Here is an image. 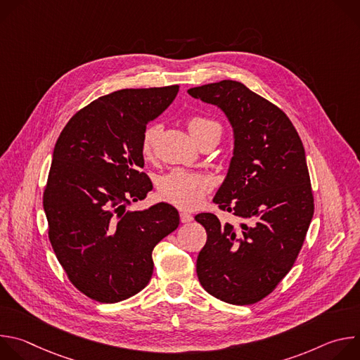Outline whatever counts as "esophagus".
I'll use <instances>...</instances> for the list:
<instances>
[{
  "label": "esophagus",
  "mask_w": 360,
  "mask_h": 360,
  "mask_svg": "<svg viewBox=\"0 0 360 360\" xmlns=\"http://www.w3.org/2000/svg\"><path fill=\"white\" fill-rule=\"evenodd\" d=\"M179 219H181V222H182V224H188V222H192L193 217H192L191 214H188V212L182 211V212L179 214Z\"/></svg>",
  "instance_id": "obj_1"
}]
</instances>
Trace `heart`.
Listing matches in <instances>:
<instances>
[{
	"label": "heart",
	"mask_w": 360,
	"mask_h": 360,
	"mask_svg": "<svg viewBox=\"0 0 360 360\" xmlns=\"http://www.w3.org/2000/svg\"><path fill=\"white\" fill-rule=\"evenodd\" d=\"M186 128L198 143L210 136L219 139L222 134L219 122L200 115L189 117L186 120ZM158 135V125H149L143 131L141 136V153L145 160H150L153 157ZM210 189L211 182L208 178L184 169H174L158 181V195L164 200L182 210H195L199 207Z\"/></svg>",
	"instance_id": "heart-1"
}]
</instances>
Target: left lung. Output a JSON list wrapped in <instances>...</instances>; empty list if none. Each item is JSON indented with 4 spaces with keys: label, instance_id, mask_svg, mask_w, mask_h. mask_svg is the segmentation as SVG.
<instances>
[{
    "label": "left lung",
    "instance_id": "1",
    "mask_svg": "<svg viewBox=\"0 0 360 360\" xmlns=\"http://www.w3.org/2000/svg\"><path fill=\"white\" fill-rule=\"evenodd\" d=\"M188 94L218 105L233 127V158L214 203L242 222L224 224L217 212L195 217L207 231L198 279L224 302L252 304L288 275L309 229L315 203L304 148L288 115L240 82Z\"/></svg>",
    "mask_w": 360,
    "mask_h": 360
}]
</instances>
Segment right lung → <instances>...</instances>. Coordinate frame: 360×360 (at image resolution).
<instances>
[{
    "mask_svg": "<svg viewBox=\"0 0 360 360\" xmlns=\"http://www.w3.org/2000/svg\"><path fill=\"white\" fill-rule=\"evenodd\" d=\"M178 91L125 88L99 96L57 139L42 195L48 238L70 282L89 299L115 303L142 290L153 272V248L179 225L165 202L127 211L152 189L142 171L146 122Z\"/></svg>",
    "mask_w": 360,
    "mask_h": 360,
    "instance_id": "1",
    "label": "right lung"
}]
</instances>
